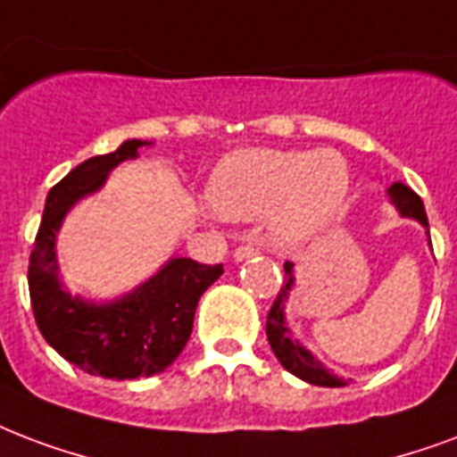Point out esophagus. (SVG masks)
<instances>
[{
  "mask_svg": "<svg viewBox=\"0 0 457 457\" xmlns=\"http://www.w3.org/2000/svg\"><path fill=\"white\" fill-rule=\"evenodd\" d=\"M256 253H259V249H253V246L246 244V246H237L232 256H235V261H246L252 259V256H256Z\"/></svg>",
  "mask_w": 457,
  "mask_h": 457,
  "instance_id": "34e87169",
  "label": "esophagus"
}]
</instances>
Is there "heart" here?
<instances>
[{
    "label": "heart",
    "mask_w": 457,
    "mask_h": 457,
    "mask_svg": "<svg viewBox=\"0 0 457 457\" xmlns=\"http://www.w3.org/2000/svg\"><path fill=\"white\" fill-rule=\"evenodd\" d=\"M350 189V170L333 151H239L215 167L208 198L225 220L263 218L275 249L321 235Z\"/></svg>",
    "instance_id": "1"
}]
</instances>
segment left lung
I'll use <instances>...</instances> for the list:
<instances>
[{
	"instance_id": "obj_1",
	"label": "left lung",
	"mask_w": 457,
	"mask_h": 457,
	"mask_svg": "<svg viewBox=\"0 0 457 457\" xmlns=\"http://www.w3.org/2000/svg\"><path fill=\"white\" fill-rule=\"evenodd\" d=\"M388 196H391L393 205L398 208L400 215L405 218H414V220L424 225L429 229V220H427V213H424L422 198L417 196L410 187L395 182L393 187H388ZM431 244V239H429ZM295 287V263L287 261L285 263V283L275 297L270 312H268L266 319V336L268 343H270V350L275 353L278 361L283 364L290 374H295L297 378L306 383H313V386H326V388H340L345 386V378L336 376L333 371L323 367L321 361L316 360L306 347H302L297 337H292V330L287 328V321H285V304L290 299V292Z\"/></svg>"
}]
</instances>
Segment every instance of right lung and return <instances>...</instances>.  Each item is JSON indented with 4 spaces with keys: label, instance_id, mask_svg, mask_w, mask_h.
Returning <instances> with one entry per match:
<instances>
[{
    "label": "right lung",
    "instance_id": "add662e5",
    "mask_svg": "<svg viewBox=\"0 0 457 457\" xmlns=\"http://www.w3.org/2000/svg\"><path fill=\"white\" fill-rule=\"evenodd\" d=\"M141 145L151 144L129 138L114 153L76 165L52 187L28 266L30 304L45 340L86 374L117 381L160 374L179 357L189 343L198 299L222 275V263L170 259L134 292L104 304L64 290L54 252L64 215L76 201L103 189L107 174L134 160Z\"/></svg>",
    "mask_w": 457,
    "mask_h": 457
}]
</instances>
